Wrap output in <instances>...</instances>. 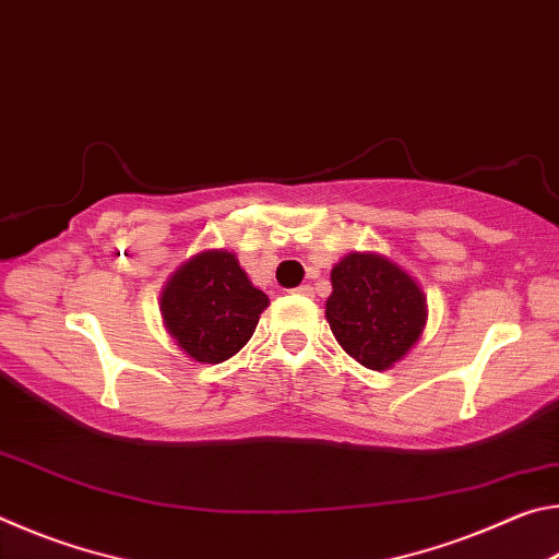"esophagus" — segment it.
<instances>
[{"label": "esophagus", "instance_id": "esophagus-1", "mask_svg": "<svg viewBox=\"0 0 559 559\" xmlns=\"http://www.w3.org/2000/svg\"><path fill=\"white\" fill-rule=\"evenodd\" d=\"M293 293H298V296H313V288H310V286H298Z\"/></svg>", "mask_w": 559, "mask_h": 559}]
</instances>
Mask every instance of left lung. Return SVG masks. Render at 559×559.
I'll list each match as a JSON object with an SVG mask.
<instances>
[{
	"instance_id": "8db88e82",
	"label": "left lung",
	"mask_w": 559,
	"mask_h": 559,
	"mask_svg": "<svg viewBox=\"0 0 559 559\" xmlns=\"http://www.w3.org/2000/svg\"><path fill=\"white\" fill-rule=\"evenodd\" d=\"M325 318L345 353L367 370H390L427 325V298L409 273L380 253L353 251L333 271Z\"/></svg>"
}]
</instances>
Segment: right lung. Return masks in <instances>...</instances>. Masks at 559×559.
I'll list each match as a JSON object with an SVG mask.
<instances>
[{
    "instance_id": "1",
    "label": "right lung",
    "mask_w": 559,
    "mask_h": 559,
    "mask_svg": "<svg viewBox=\"0 0 559 559\" xmlns=\"http://www.w3.org/2000/svg\"><path fill=\"white\" fill-rule=\"evenodd\" d=\"M269 296L231 251L212 249L185 261L159 296L167 333L197 362L219 365L249 343Z\"/></svg>"
}]
</instances>
